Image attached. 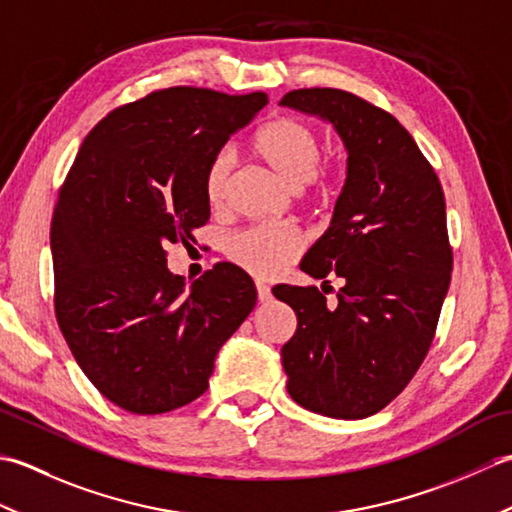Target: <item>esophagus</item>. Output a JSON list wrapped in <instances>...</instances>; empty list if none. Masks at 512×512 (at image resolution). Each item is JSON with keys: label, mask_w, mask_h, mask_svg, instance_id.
<instances>
[{"label": "esophagus", "mask_w": 512, "mask_h": 512, "mask_svg": "<svg viewBox=\"0 0 512 512\" xmlns=\"http://www.w3.org/2000/svg\"><path fill=\"white\" fill-rule=\"evenodd\" d=\"M257 299H259V303L270 301V288L266 284H262V281H257Z\"/></svg>", "instance_id": "1"}]
</instances>
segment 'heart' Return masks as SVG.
Here are the masks:
<instances>
[{"label":"heart","mask_w":512,"mask_h":512,"mask_svg":"<svg viewBox=\"0 0 512 512\" xmlns=\"http://www.w3.org/2000/svg\"><path fill=\"white\" fill-rule=\"evenodd\" d=\"M253 151L288 189L299 191L317 176L321 143L314 129L295 116H277L253 136ZM233 151L220 149L204 171V198L211 209L226 202L233 171ZM301 253V237L275 224H257L228 242L235 264L257 277H273Z\"/></svg>","instance_id":"b5f03b06"}]
</instances>
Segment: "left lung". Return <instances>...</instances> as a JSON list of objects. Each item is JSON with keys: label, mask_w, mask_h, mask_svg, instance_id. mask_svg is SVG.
Wrapping results in <instances>:
<instances>
[{"label": "left lung", "mask_w": 512, "mask_h": 512, "mask_svg": "<svg viewBox=\"0 0 512 512\" xmlns=\"http://www.w3.org/2000/svg\"><path fill=\"white\" fill-rule=\"evenodd\" d=\"M281 105L330 123L347 176L328 231L301 262L314 279H343L328 306L308 286L273 295L297 314L281 347L288 394L314 413L361 420L387 407L427 356L453 253L436 171L394 116L334 88L288 92Z\"/></svg>", "instance_id": "left-lung-1"}]
</instances>
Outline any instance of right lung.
<instances>
[{"instance_id":"obj_1","label":"right lung","mask_w":512,"mask_h":512,"mask_svg":"<svg viewBox=\"0 0 512 512\" xmlns=\"http://www.w3.org/2000/svg\"><path fill=\"white\" fill-rule=\"evenodd\" d=\"M268 103L169 88L107 114L85 136L54 206V310L72 356L125 411L165 413L202 396L215 356L255 308L242 268L189 286L167 246L206 224L204 171Z\"/></svg>"}]
</instances>
